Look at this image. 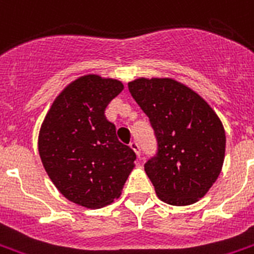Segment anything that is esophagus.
Segmentation results:
<instances>
[{"mask_svg": "<svg viewBox=\"0 0 254 254\" xmlns=\"http://www.w3.org/2000/svg\"><path fill=\"white\" fill-rule=\"evenodd\" d=\"M130 148L134 150L135 154H137V157H140V145H138V142H135V141H131Z\"/></svg>", "mask_w": 254, "mask_h": 254, "instance_id": "34e87169", "label": "esophagus"}]
</instances>
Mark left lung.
Returning a JSON list of instances; mask_svg holds the SVG:
<instances>
[{"instance_id": "1", "label": "left lung", "mask_w": 254, "mask_h": 254, "mask_svg": "<svg viewBox=\"0 0 254 254\" xmlns=\"http://www.w3.org/2000/svg\"><path fill=\"white\" fill-rule=\"evenodd\" d=\"M127 86L157 137V157L145 165L157 197L176 206L200 201L225 158V129L217 113L198 93L169 77H140Z\"/></svg>"}]
</instances>
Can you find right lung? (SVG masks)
<instances>
[{"label": "right lung", "instance_id": "1", "mask_svg": "<svg viewBox=\"0 0 254 254\" xmlns=\"http://www.w3.org/2000/svg\"><path fill=\"white\" fill-rule=\"evenodd\" d=\"M116 78L85 74L53 101L38 134V153L58 191L88 209L104 208L121 196L135 154L121 144L105 108L121 93Z\"/></svg>", "mask_w": 254, "mask_h": 254}]
</instances>
